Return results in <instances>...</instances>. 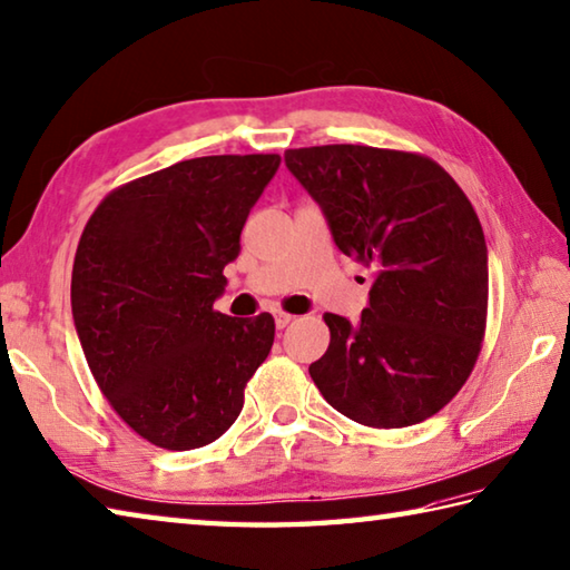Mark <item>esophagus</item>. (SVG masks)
<instances>
[{
    "label": "esophagus",
    "instance_id": "obj_1",
    "mask_svg": "<svg viewBox=\"0 0 570 570\" xmlns=\"http://www.w3.org/2000/svg\"><path fill=\"white\" fill-rule=\"evenodd\" d=\"M274 321H276V328H286L294 321V316L286 312H274Z\"/></svg>",
    "mask_w": 570,
    "mask_h": 570
}]
</instances>
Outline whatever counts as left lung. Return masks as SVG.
<instances>
[{
    "label": "left lung",
    "mask_w": 570,
    "mask_h": 570,
    "mask_svg": "<svg viewBox=\"0 0 570 570\" xmlns=\"http://www.w3.org/2000/svg\"><path fill=\"white\" fill-rule=\"evenodd\" d=\"M284 161L338 249L374 274L356 324L324 314L316 389L371 429L426 421L471 376L485 331L489 252L471 202L421 154L326 144L286 149Z\"/></svg>",
    "instance_id": "1"
}]
</instances>
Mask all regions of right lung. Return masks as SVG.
I'll use <instances>...</instances> for the list:
<instances>
[{
	"label": "right lung",
	"instance_id": "add662e5",
	"mask_svg": "<svg viewBox=\"0 0 570 570\" xmlns=\"http://www.w3.org/2000/svg\"><path fill=\"white\" fill-rule=\"evenodd\" d=\"M278 154L186 159L114 189L81 234L71 316L111 409L167 451L229 431L274 344V316L214 312Z\"/></svg>",
	"mask_w": 570,
	"mask_h": 570
}]
</instances>
